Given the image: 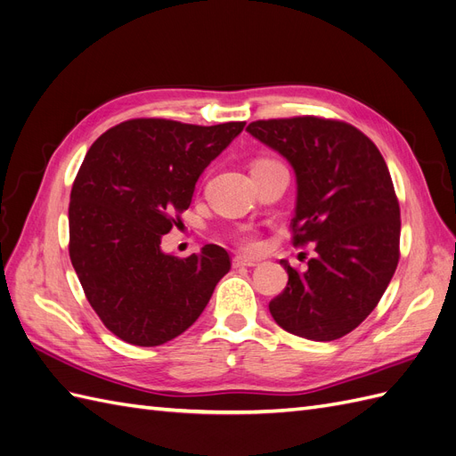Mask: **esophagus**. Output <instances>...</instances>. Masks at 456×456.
<instances>
[{"instance_id": "34e87169", "label": "esophagus", "mask_w": 456, "mask_h": 456, "mask_svg": "<svg viewBox=\"0 0 456 456\" xmlns=\"http://www.w3.org/2000/svg\"><path fill=\"white\" fill-rule=\"evenodd\" d=\"M233 266H236V268H240V266H256V260L249 258V256L238 255L236 258H233Z\"/></svg>"}]
</instances>
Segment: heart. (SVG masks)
<instances>
[{"label":"heart","mask_w":456,"mask_h":456,"mask_svg":"<svg viewBox=\"0 0 456 456\" xmlns=\"http://www.w3.org/2000/svg\"><path fill=\"white\" fill-rule=\"evenodd\" d=\"M260 163H268V159H262V161H256L255 165H260ZM238 241H240V245L243 247V249H247V251H255L256 247H258V243H256V240L251 236V233H241V236L238 238Z\"/></svg>","instance_id":"heart-1"}]
</instances>
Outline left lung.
Segmentation results:
<instances>
[{"label": "left lung", "instance_id": "8db88e82", "mask_svg": "<svg viewBox=\"0 0 456 456\" xmlns=\"http://www.w3.org/2000/svg\"><path fill=\"white\" fill-rule=\"evenodd\" d=\"M247 133L297 176L293 243L315 245L308 270L287 260L289 281L270 302L281 329L327 342L375 310L399 260V203L379 148L344 121L314 116L253 121Z\"/></svg>", "mask_w": 456, "mask_h": 456}]
</instances>
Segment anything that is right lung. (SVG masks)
Listing matches in <instances>:
<instances>
[{
  "mask_svg": "<svg viewBox=\"0 0 456 456\" xmlns=\"http://www.w3.org/2000/svg\"><path fill=\"white\" fill-rule=\"evenodd\" d=\"M243 127L129 119L89 148L68 209L70 260L89 305L121 340L159 346L183 335L228 273L223 247L176 258L161 251V238L181 224L198 178Z\"/></svg>",
  "mask_w": 456,
  "mask_h": 456,
  "instance_id": "1",
  "label": "right lung"
}]
</instances>
